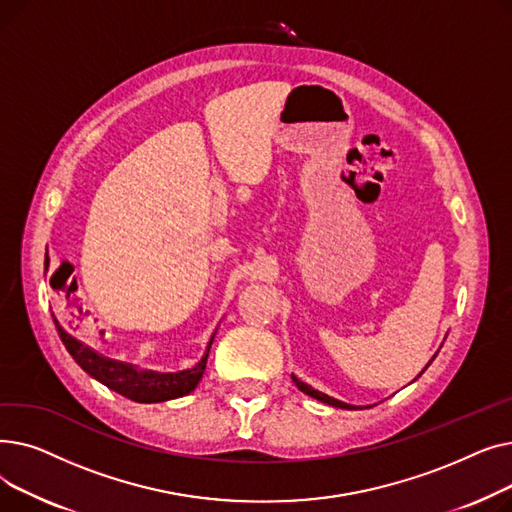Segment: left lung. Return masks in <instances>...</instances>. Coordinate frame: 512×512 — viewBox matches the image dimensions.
<instances>
[{
    "label": "left lung",
    "mask_w": 512,
    "mask_h": 512,
    "mask_svg": "<svg viewBox=\"0 0 512 512\" xmlns=\"http://www.w3.org/2000/svg\"><path fill=\"white\" fill-rule=\"evenodd\" d=\"M429 363H432V361H429ZM292 382H294V386H297L301 392H305V394H309V396H313V398H317V400H321V402H326V405L340 407V409H357V407H353V405H346V402H340V400H336V398H332V396H326V394H321V392L313 390V388L307 386L305 382L294 378V375H292Z\"/></svg>",
    "instance_id": "left-lung-1"
}]
</instances>
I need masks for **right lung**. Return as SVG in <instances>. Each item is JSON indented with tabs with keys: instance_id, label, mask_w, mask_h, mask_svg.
Listing matches in <instances>:
<instances>
[{
	"instance_id": "obj_1",
	"label": "right lung",
	"mask_w": 512,
	"mask_h": 512,
	"mask_svg": "<svg viewBox=\"0 0 512 512\" xmlns=\"http://www.w3.org/2000/svg\"><path fill=\"white\" fill-rule=\"evenodd\" d=\"M47 267V261H45ZM56 321V330L66 346V351L72 355V359L83 367L91 378L101 382L110 390L134 400V402H164L172 400L178 396H184L188 392H193L203 378L207 357H209V348L213 338L209 340L207 353L201 359V363L193 369H186L180 373H155V371H139L137 367H132L128 363H120L114 359H105L91 351L89 346L83 342H78L72 338L60 324Z\"/></svg>"
}]
</instances>
